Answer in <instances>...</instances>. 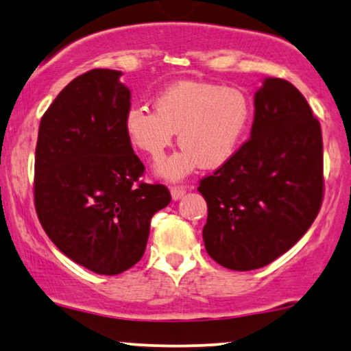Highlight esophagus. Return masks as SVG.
Returning <instances> with one entry per match:
<instances>
[{"mask_svg":"<svg viewBox=\"0 0 351 351\" xmlns=\"http://www.w3.org/2000/svg\"><path fill=\"white\" fill-rule=\"evenodd\" d=\"M185 191H186V189L185 186H182V185H174V186H171V195H172V199H180L182 196L185 195Z\"/></svg>","mask_w":351,"mask_h":351,"instance_id":"obj_1","label":"esophagus"}]
</instances>
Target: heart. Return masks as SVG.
<instances>
[{"instance_id": "1", "label": "heart", "mask_w": 351, "mask_h": 351, "mask_svg": "<svg viewBox=\"0 0 351 351\" xmlns=\"http://www.w3.org/2000/svg\"><path fill=\"white\" fill-rule=\"evenodd\" d=\"M155 112L142 105L128 110L124 129L129 142L153 161L165 158L179 132L182 148L158 167L169 179H180L199 165L219 167L243 145L251 129V97L234 86L182 80L153 99Z\"/></svg>"}]
</instances>
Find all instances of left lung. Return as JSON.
Segmentation results:
<instances>
[{
	"label": "left lung",
	"mask_w": 351,
	"mask_h": 351,
	"mask_svg": "<svg viewBox=\"0 0 351 351\" xmlns=\"http://www.w3.org/2000/svg\"><path fill=\"white\" fill-rule=\"evenodd\" d=\"M251 138L199 180L208 203L206 251L219 265H268L304 237L324 196L318 118L289 81L267 78L254 97Z\"/></svg>",
	"instance_id": "1"
}]
</instances>
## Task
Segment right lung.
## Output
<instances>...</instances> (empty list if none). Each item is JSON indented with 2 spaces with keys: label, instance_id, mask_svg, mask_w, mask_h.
<instances>
[{
  "label": "right lung",
  "instance_id": "obj_1",
  "mask_svg": "<svg viewBox=\"0 0 351 351\" xmlns=\"http://www.w3.org/2000/svg\"><path fill=\"white\" fill-rule=\"evenodd\" d=\"M108 69L70 81L43 114L35 152V209L51 241L71 261L119 275L141 261L152 217L171 203L145 184V166L124 129L131 93Z\"/></svg>",
  "mask_w": 351,
  "mask_h": 351
}]
</instances>
